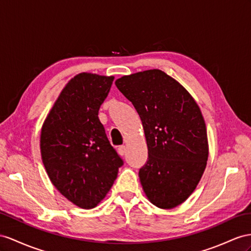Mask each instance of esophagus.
I'll use <instances>...</instances> for the list:
<instances>
[{
  "label": "esophagus",
  "instance_id": "esophagus-1",
  "mask_svg": "<svg viewBox=\"0 0 251 251\" xmlns=\"http://www.w3.org/2000/svg\"><path fill=\"white\" fill-rule=\"evenodd\" d=\"M118 151H119V153L121 156H124L125 153H126V147L124 146V145H122V146H119V149H118Z\"/></svg>",
  "mask_w": 251,
  "mask_h": 251
}]
</instances>
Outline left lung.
Listing matches in <instances>:
<instances>
[{"mask_svg": "<svg viewBox=\"0 0 251 251\" xmlns=\"http://www.w3.org/2000/svg\"><path fill=\"white\" fill-rule=\"evenodd\" d=\"M139 113L149 158L139 177L146 196L161 209L187 199L208 160L204 120L194 99L161 70H149L115 80Z\"/></svg>", "mask_w": 251, "mask_h": 251, "instance_id": "8db88e82", "label": "left lung"}]
</instances>
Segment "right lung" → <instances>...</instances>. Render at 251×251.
Wrapping results in <instances>:
<instances>
[{"mask_svg":"<svg viewBox=\"0 0 251 251\" xmlns=\"http://www.w3.org/2000/svg\"><path fill=\"white\" fill-rule=\"evenodd\" d=\"M112 81V76L76 75L42 126L41 157L50 181L82 209L105 198L124 164L98 117Z\"/></svg>","mask_w":251,"mask_h":251,"instance_id":"1","label":"right lung"}]
</instances>
